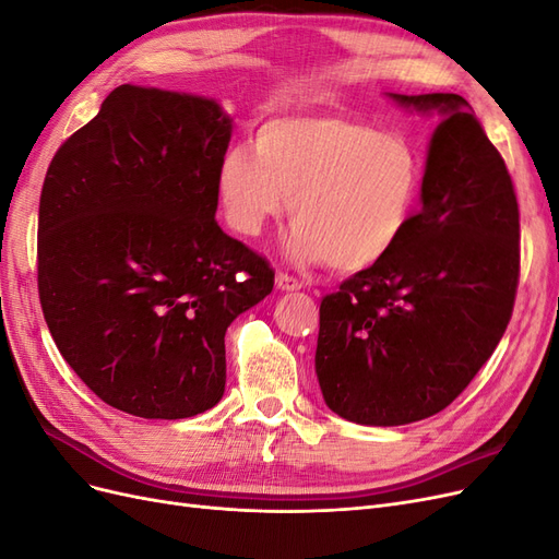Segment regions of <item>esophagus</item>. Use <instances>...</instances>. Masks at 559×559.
<instances>
[{
	"label": "esophagus",
	"instance_id": "obj_1",
	"mask_svg": "<svg viewBox=\"0 0 559 559\" xmlns=\"http://www.w3.org/2000/svg\"><path fill=\"white\" fill-rule=\"evenodd\" d=\"M275 284H277L280 292H298L300 286H302L300 280H296L294 275H286V273H277Z\"/></svg>",
	"mask_w": 559,
	"mask_h": 559
}]
</instances>
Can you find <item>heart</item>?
<instances>
[{
  "label": "heart",
  "instance_id": "1",
  "mask_svg": "<svg viewBox=\"0 0 559 559\" xmlns=\"http://www.w3.org/2000/svg\"><path fill=\"white\" fill-rule=\"evenodd\" d=\"M421 189L411 140L343 114L280 116L216 167L226 222L259 238L289 198L292 257L341 273L373 267L408 230Z\"/></svg>",
  "mask_w": 559,
  "mask_h": 559
}]
</instances>
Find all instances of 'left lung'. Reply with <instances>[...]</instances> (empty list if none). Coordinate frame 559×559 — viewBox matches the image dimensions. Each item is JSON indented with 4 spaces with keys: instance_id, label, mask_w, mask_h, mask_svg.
Returning <instances> with one entry per match:
<instances>
[{
    "instance_id": "1",
    "label": "left lung",
    "mask_w": 559,
    "mask_h": 559,
    "mask_svg": "<svg viewBox=\"0 0 559 559\" xmlns=\"http://www.w3.org/2000/svg\"><path fill=\"white\" fill-rule=\"evenodd\" d=\"M386 97L438 114L421 210L396 249L321 300L314 370L329 408L366 427L441 413L492 357L520 277L513 181L462 95Z\"/></svg>"
}]
</instances>
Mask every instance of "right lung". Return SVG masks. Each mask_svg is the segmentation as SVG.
Segmentation results:
<instances>
[{"label":"right lung","mask_w":559,"mask_h":559,"mask_svg":"<svg viewBox=\"0 0 559 559\" xmlns=\"http://www.w3.org/2000/svg\"><path fill=\"white\" fill-rule=\"evenodd\" d=\"M230 134L212 97L126 83L48 165L44 319L64 361L116 411L183 419L214 408L228 326L273 292V267L214 218Z\"/></svg>","instance_id":"obj_1"}]
</instances>
